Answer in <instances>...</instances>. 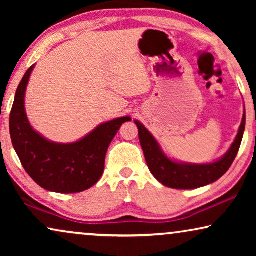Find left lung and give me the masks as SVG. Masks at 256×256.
<instances>
[{"mask_svg":"<svg viewBox=\"0 0 256 256\" xmlns=\"http://www.w3.org/2000/svg\"><path fill=\"white\" fill-rule=\"evenodd\" d=\"M134 122L138 128V138L143 152H144L146 164L154 177L168 188L192 190V188H198L214 183L224 176L232 166L239 152L241 141H242L244 126H246V112H244L239 132L228 152L222 158L205 164L178 162V160L169 158L152 132L140 121L135 120Z\"/></svg>","mask_w":256,"mask_h":256,"instance_id":"8db88e82","label":"left lung"}]
</instances>
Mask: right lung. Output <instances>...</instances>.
I'll return each instance as SVG.
<instances>
[{"instance_id": "add662e5", "label": "right lung", "mask_w": 256, "mask_h": 256, "mask_svg": "<svg viewBox=\"0 0 256 256\" xmlns=\"http://www.w3.org/2000/svg\"><path fill=\"white\" fill-rule=\"evenodd\" d=\"M34 65L28 70L17 87L10 113L9 128L14 149L24 170L45 190L76 194L98 183L104 174V158L112 140L129 116L104 122L85 138L73 143L48 141L28 120L24 99Z\"/></svg>"}]
</instances>
